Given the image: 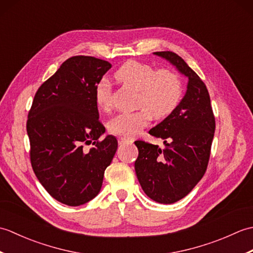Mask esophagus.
I'll list each match as a JSON object with an SVG mask.
<instances>
[{
    "instance_id": "esophagus-1",
    "label": "esophagus",
    "mask_w": 253,
    "mask_h": 253,
    "mask_svg": "<svg viewBox=\"0 0 253 253\" xmlns=\"http://www.w3.org/2000/svg\"><path fill=\"white\" fill-rule=\"evenodd\" d=\"M132 142V139H129V138H125V137H121L118 138V143L121 144H125V143H131Z\"/></svg>"
}]
</instances>
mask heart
Returning a JSON list of instances; mask_svg holds the SVG:
<instances>
[{"mask_svg":"<svg viewBox=\"0 0 253 253\" xmlns=\"http://www.w3.org/2000/svg\"><path fill=\"white\" fill-rule=\"evenodd\" d=\"M115 78L138 91L136 106L132 113H121L109 123V129L115 135L133 137L148 126L151 115L161 120L173 112L181 99L179 77L168 69H155L146 63L129 61L117 69ZM95 103L101 110H109L112 105V89L106 80L96 84Z\"/></svg>","mask_w":253,"mask_h":253,"instance_id":"1","label":"heart"}]
</instances>
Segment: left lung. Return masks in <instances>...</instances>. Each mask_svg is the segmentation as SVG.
<instances>
[{"label":"left lung","instance_id":"1","mask_svg":"<svg viewBox=\"0 0 253 253\" xmlns=\"http://www.w3.org/2000/svg\"><path fill=\"white\" fill-rule=\"evenodd\" d=\"M188 79L185 95L176 109L150 129L164 140L165 149L135 141L137 178L144 193L163 204L186 197L206 173L215 131L209 91L200 77L174 52H154Z\"/></svg>","mask_w":253,"mask_h":253}]
</instances>
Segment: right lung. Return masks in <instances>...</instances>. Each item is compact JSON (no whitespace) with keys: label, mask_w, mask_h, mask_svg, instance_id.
Returning <instances> with one entry per match:
<instances>
[{"label":"right lung","mask_w":253,"mask_h":253,"mask_svg":"<svg viewBox=\"0 0 253 253\" xmlns=\"http://www.w3.org/2000/svg\"><path fill=\"white\" fill-rule=\"evenodd\" d=\"M112 64L92 56L64 62L35 95L27 121L30 160L45 190L66 206L98 196L104 171L117 150L114 136L99 122L94 90ZM84 144H92L89 152Z\"/></svg>","instance_id":"1"}]
</instances>
